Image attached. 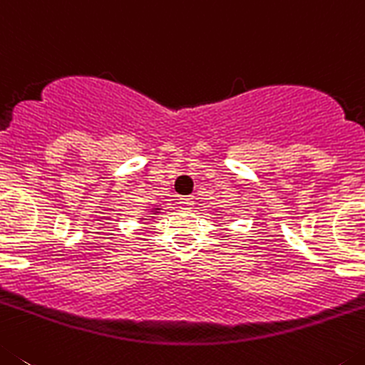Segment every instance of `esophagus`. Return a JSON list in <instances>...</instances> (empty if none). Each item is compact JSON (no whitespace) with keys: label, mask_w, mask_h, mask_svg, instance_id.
Returning <instances> with one entry per match:
<instances>
[{"label":"esophagus","mask_w":365,"mask_h":365,"mask_svg":"<svg viewBox=\"0 0 365 365\" xmlns=\"http://www.w3.org/2000/svg\"><path fill=\"white\" fill-rule=\"evenodd\" d=\"M192 198H180V207H182V209H190V207H192Z\"/></svg>","instance_id":"34e87169"}]
</instances>
